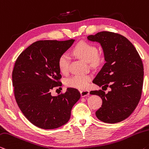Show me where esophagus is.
<instances>
[{"mask_svg":"<svg viewBox=\"0 0 149 149\" xmlns=\"http://www.w3.org/2000/svg\"><path fill=\"white\" fill-rule=\"evenodd\" d=\"M90 94V92L88 91H80V95L81 97H85L88 96Z\"/></svg>","mask_w":149,"mask_h":149,"instance_id":"esophagus-1","label":"esophagus"}]
</instances>
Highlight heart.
I'll use <instances>...</instances> for the list:
<instances>
[{"instance_id":"heart-1","label":"heart","mask_w":149,"mask_h":149,"mask_svg":"<svg viewBox=\"0 0 149 149\" xmlns=\"http://www.w3.org/2000/svg\"><path fill=\"white\" fill-rule=\"evenodd\" d=\"M97 49L93 45L81 41L72 49V53L80 59L91 64L96 65L100 61V57L97 54ZM70 57L67 53H63L58 59V67L63 74L67 73L69 70ZM91 77L88 74H77L66 80L67 86L78 89H86L88 86Z\"/></svg>"}]
</instances>
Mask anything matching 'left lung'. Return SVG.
Segmentation results:
<instances>
[{
	"mask_svg": "<svg viewBox=\"0 0 149 149\" xmlns=\"http://www.w3.org/2000/svg\"><path fill=\"white\" fill-rule=\"evenodd\" d=\"M87 39L100 44L106 61L93 82L106 90L111 88L108 93L102 90L90 92L102 100L96 116L105 123L120 122L133 113L141 99L144 76L142 60L132 43L119 33L101 31Z\"/></svg>",
	"mask_w": 149,
	"mask_h": 149,
	"instance_id": "8db88e82",
	"label": "left lung"
}]
</instances>
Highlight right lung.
<instances>
[{"mask_svg":"<svg viewBox=\"0 0 149 149\" xmlns=\"http://www.w3.org/2000/svg\"><path fill=\"white\" fill-rule=\"evenodd\" d=\"M74 40L36 41L18 56L13 71L14 96L24 116L34 125L53 130L67 123L80 97L77 89L53 96L52 90L62 85L58 59Z\"/></svg>","mask_w":149,"mask_h":149,"instance_id":"1","label":"right lung"}]
</instances>
